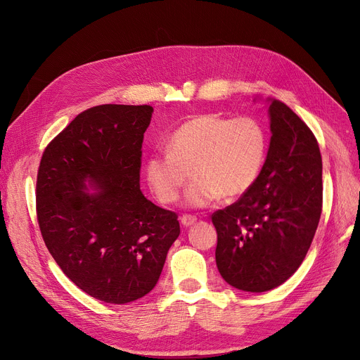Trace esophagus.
Segmentation results:
<instances>
[{
  "label": "esophagus",
  "mask_w": 360,
  "mask_h": 360,
  "mask_svg": "<svg viewBox=\"0 0 360 360\" xmlns=\"http://www.w3.org/2000/svg\"><path fill=\"white\" fill-rule=\"evenodd\" d=\"M195 221H197L195 216H191V214H182L181 216V223L185 226V228H190V226L194 224Z\"/></svg>",
  "instance_id": "esophagus-1"
}]
</instances>
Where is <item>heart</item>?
Here are the masks:
<instances>
[{
    "label": "heart",
    "instance_id": "heart-1",
    "mask_svg": "<svg viewBox=\"0 0 360 360\" xmlns=\"http://www.w3.org/2000/svg\"><path fill=\"white\" fill-rule=\"evenodd\" d=\"M166 148L146 160L150 191L160 202L172 204L191 174L185 202L201 209L220 197L233 200L251 190L266 162L269 137L254 117L204 113L178 127Z\"/></svg>",
    "mask_w": 360,
    "mask_h": 360
}]
</instances>
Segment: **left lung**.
<instances>
[{
    "mask_svg": "<svg viewBox=\"0 0 360 360\" xmlns=\"http://www.w3.org/2000/svg\"><path fill=\"white\" fill-rule=\"evenodd\" d=\"M271 141L261 174L236 202L212 214L216 264L231 286L267 292L305 259L323 210V159L309 127L271 101Z\"/></svg>",
    "mask_w": 360,
    "mask_h": 360,
    "instance_id": "1",
    "label": "left lung"
}]
</instances>
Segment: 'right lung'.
<instances>
[{"instance_id": "right-lung-1", "label": "right lung", "mask_w": 360, "mask_h": 360, "mask_svg": "<svg viewBox=\"0 0 360 360\" xmlns=\"http://www.w3.org/2000/svg\"><path fill=\"white\" fill-rule=\"evenodd\" d=\"M151 113L148 105L93 106L46 146L37 170L36 216L48 251L75 286L106 304L153 289L181 232L178 214L140 190Z\"/></svg>"}]
</instances>
